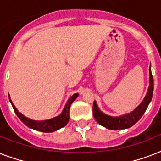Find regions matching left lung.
<instances>
[{
	"mask_svg": "<svg viewBox=\"0 0 161 161\" xmlns=\"http://www.w3.org/2000/svg\"><path fill=\"white\" fill-rule=\"evenodd\" d=\"M150 85L148 88V92L145 95L144 100L136 107L132 112L128 113L126 114L120 115V116H110L105 114L104 113L101 111L98 107L96 101L93 102V117L96 121L100 125L105 127L106 129L113 130H125L130 128L140 119L143 114H145V110L147 109L149 103L152 99L153 90H154V80L151 73L150 67Z\"/></svg>",
	"mask_w": 161,
	"mask_h": 161,
	"instance_id": "left-lung-1",
	"label": "left lung"
}]
</instances>
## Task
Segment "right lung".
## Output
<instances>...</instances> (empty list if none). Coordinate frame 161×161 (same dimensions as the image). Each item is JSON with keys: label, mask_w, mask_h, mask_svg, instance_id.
<instances>
[{"label": "right lung", "mask_w": 161, "mask_h": 161, "mask_svg": "<svg viewBox=\"0 0 161 161\" xmlns=\"http://www.w3.org/2000/svg\"><path fill=\"white\" fill-rule=\"evenodd\" d=\"M8 96L10 102H11L16 114L17 115V117L21 120V122L23 123L24 125H26L30 129L37 130V131H41V132L44 133H52L67 125L68 120H69V118H70V116H69L70 106L73 103V101L78 98V93H74L73 96H71L69 99L68 100V102H67V103H66L63 112L61 113V114H59L55 118L50 119L42 120V121L31 119H29V118L26 117L25 115L22 114L21 113L19 112L17 108H16V106L14 105L13 103H12V101H11L9 94Z\"/></svg>", "instance_id": "obj_1"}]
</instances>
